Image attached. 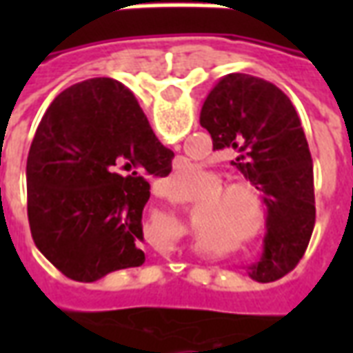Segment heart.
I'll list each match as a JSON object with an SVG mask.
<instances>
[{"label": "heart", "mask_w": 353, "mask_h": 353, "mask_svg": "<svg viewBox=\"0 0 353 353\" xmlns=\"http://www.w3.org/2000/svg\"><path fill=\"white\" fill-rule=\"evenodd\" d=\"M170 179L176 181L179 189H189L196 181V166L185 164ZM219 183V177L208 174V185L212 189L199 194L192 206L196 223L219 230L242 245L263 242L268 234V208L259 189L250 181H230L221 185Z\"/></svg>", "instance_id": "obj_1"}]
</instances>
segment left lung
<instances>
[{
  "label": "left lung",
  "mask_w": 353,
  "mask_h": 353,
  "mask_svg": "<svg viewBox=\"0 0 353 353\" xmlns=\"http://www.w3.org/2000/svg\"><path fill=\"white\" fill-rule=\"evenodd\" d=\"M200 124L214 149L236 151L232 164L265 192L268 234L250 276L280 280L303 259L316 223L314 166L295 105L268 81L229 73L208 94Z\"/></svg>",
  "instance_id": "1"
}]
</instances>
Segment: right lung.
<instances>
[{"mask_svg":"<svg viewBox=\"0 0 353 353\" xmlns=\"http://www.w3.org/2000/svg\"><path fill=\"white\" fill-rule=\"evenodd\" d=\"M172 157L119 81L96 77L65 88L28 154V221L37 250L85 283L143 265L145 176H168Z\"/></svg>","mask_w":353,"mask_h":353,"instance_id":"obj_1","label":"right lung"}]
</instances>
